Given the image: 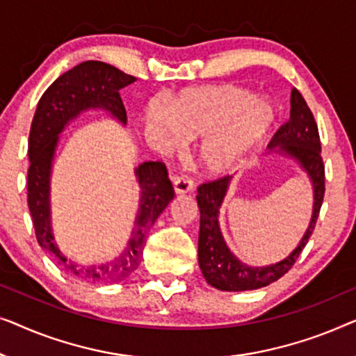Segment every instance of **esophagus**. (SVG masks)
Here are the masks:
<instances>
[{
	"mask_svg": "<svg viewBox=\"0 0 356 356\" xmlns=\"http://www.w3.org/2000/svg\"><path fill=\"white\" fill-rule=\"evenodd\" d=\"M172 184L176 193H187L193 188V180L188 176H176L172 179Z\"/></svg>",
	"mask_w": 356,
	"mask_h": 356,
	"instance_id": "1",
	"label": "esophagus"
}]
</instances>
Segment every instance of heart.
Wrapping results in <instances>:
<instances>
[{
  "label": "heart",
  "instance_id": "obj_1",
  "mask_svg": "<svg viewBox=\"0 0 356 356\" xmlns=\"http://www.w3.org/2000/svg\"><path fill=\"white\" fill-rule=\"evenodd\" d=\"M274 122V108L237 85L187 88L166 109L152 103L145 135L153 145L176 148L184 140L203 138L198 164L209 174H224L263 142Z\"/></svg>",
  "mask_w": 356,
  "mask_h": 356
}]
</instances>
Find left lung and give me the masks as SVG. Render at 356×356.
<instances>
[{"label": "left lung", "instance_id": "obj_1", "mask_svg": "<svg viewBox=\"0 0 356 356\" xmlns=\"http://www.w3.org/2000/svg\"><path fill=\"white\" fill-rule=\"evenodd\" d=\"M268 148H277L279 152L290 154L308 172L313 182L314 192L312 222H309L302 242L284 261L266 268L247 266L230 253L218 224L219 208H221L224 195L227 192L229 176L209 180V182L200 185L197 195L200 208L198 263L207 282L219 290L242 292V290L259 289L276 282L277 279L292 269L305 245L308 243V238L312 237L314 226H316L319 209H321L324 200V192H326L321 140H319L318 124L314 121L312 109L308 108L307 102H305L302 93L297 88L292 90V97H290L289 121L277 129Z\"/></svg>", "mask_w": 356, "mask_h": 356}]
</instances>
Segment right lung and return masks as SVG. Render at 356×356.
I'll return each mask as SVG.
<instances>
[{"mask_svg": "<svg viewBox=\"0 0 356 356\" xmlns=\"http://www.w3.org/2000/svg\"><path fill=\"white\" fill-rule=\"evenodd\" d=\"M134 76L102 61H85L64 72L42 95L29 135L27 203L38 243L74 276L98 282H121L142 261L145 238L163 209L174 198V187L161 161L142 163L135 169L140 184V208L127 247L111 263L79 268L59 252L49 224V174L58 135L64 126L88 108H103L122 124L127 121L119 90L135 82Z\"/></svg>", "mask_w": 356, "mask_h": 356, "instance_id": "right-lung-1", "label": "right lung"}]
</instances>
